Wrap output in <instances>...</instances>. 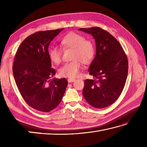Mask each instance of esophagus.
Here are the masks:
<instances>
[{
    "label": "esophagus",
    "instance_id": "esophagus-1",
    "mask_svg": "<svg viewBox=\"0 0 147 147\" xmlns=\"http://www.w3.org/2000/svg\"><path fill=\"white\" fill-rule=\"evenodd\" d=\"M75 80H76V79H74V78H69V79L67 80V82H68L69 83H73V82H74Z\"/></svg>",
    "mask_w": 147,
    "mask_h": 147
}]
</instances>
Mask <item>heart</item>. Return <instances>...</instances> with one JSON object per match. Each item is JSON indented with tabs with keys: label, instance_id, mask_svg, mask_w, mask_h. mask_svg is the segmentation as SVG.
Masks as SVG:
<instances>
[{
	"label": "heart",
	"instance_id": "obj_1",
	"mask_svg": "<svg viewBox=\"0 0 147 147\" xmlns=\"http://www.w3.org/2000/svg\"><path fill=\"white\" fill-rule=\"evenodd\" d=\"M62 48L73 49V61L65 63L59 69V74L62 77L73 78L79 75L82 62L88 64L92 61L95 56V46L90 40L81 34L70 32L64 35L60 40ZM49 57L54 64H59L61 61L62 53L60 49L53 47L49 49Z\"/></svg>",
	"mask_w": 147,
	"mask_h": 147
}]
</instances>
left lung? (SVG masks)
I'll return each instance as SVG.
<instances>
[{"label":"left lung","mask_w":147,"mask_h":147,"mask_svg":"<svg viewBox=\"0 0 147 147\" xmlns=\"http://www.w3.org/2000/svg\"><path fill=\"white\" fill-rule=\"evenodd\" d=\"M95 38L96 55L86 80L83 95L93 107L102 109L117 100L125 85L128 71L127 56L121 44L107 31L98 27L80 28Z\"/></svg>","instance_id":"left-lung-1"}]
</instances>
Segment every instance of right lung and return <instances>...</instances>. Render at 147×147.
<instances>
[{
    "label": "right lung",
    "mask_w": 147,
    "mask_h": 147,
    "mask_svg": "<svg viewBox=\"0 0 147 147\" xmlns=\"http://www.w3.org/2000/svg\"><path fill=\"white\" fill-rule=\"evenodd\" d=\"M64 28L38 32L19 47L12 72L15 82L26 104L37 111L49 112L60 104L67 85L65 78L55 74L49 57V45Z\"/></svg>",
    "instance_id": "1"
}]
</instances>
